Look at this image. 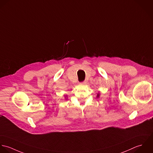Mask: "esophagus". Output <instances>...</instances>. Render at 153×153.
Instances as JSON below:
<instances>
[{"label":"esophagus","instance_id":"1","mask_svg":"<svg viewBox=\"0 0 153 153\" xmlns=\"http://www.w3.org/2000/svg\"><path fill=\"white\" fill-rule=\"evenodd\" d=\"M86 83H87V82H86V81H84V82H82L80 84H81V85H86Z\"/></svg>","mask_w":153,"mask_h":153}]
</instances>
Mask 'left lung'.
I'll list each match as a JSON object with an SVG mask.
<instances>
[{"label": "left lung", "instance_id": "obj_1", "mask_svg": "<svg viewBox=\"0 0 153 153\" xmlns=\"http://www.w3.org/2000/svg\"><path fill=\"white\" fill-rule=\"evenodd\" d=\"M99 96H100V93H97V96H96V97H99Z\"/></svg>", "mask_w": 153, "mask_h": 153}]
</instances>
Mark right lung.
Returning a JSON list of instances; mask_svg holds the SVG:
<instances>
[{
    "label": "right lung",
    "instance_id": "obj_1",
    "mask_svg": "<svg viewBox=\"0 0 153 153\" xmlns=\"http://www.w3.org/2000/svg\"><path fill=\"white\" fill-rule=\"evenodd\" d=\"M67 97V98H66V97ZM65 99H67V96L66 95V96H65Z\"/></svg>",
    "mask_w": 153,
    "mask_h": 153
}]
</instances>
